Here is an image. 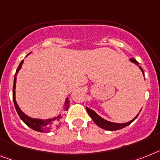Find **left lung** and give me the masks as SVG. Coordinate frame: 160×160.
<instances>
[{
    "label": "left lung",
    "instance_id": "left-lung-1",
    "mask_svg": "<svg viewBox=\"0 0 160 160\" xmlns=\"http://www.w3.org/2000/svg\"><path fill=\"white\" fill-rule=\"evenodd\" d=\"M130 61L134 63L135 64H137V65L140 68V69L142 70V73H143L144 75V71L143 69H142V67L139 65V63H138V62L134 59V58L130 59ZM86 109H87V111H88L90 117L92 118V120L94 121L95 123H96L97 126H99L100 128H101L105 129V130H108V131L119 130V129H122L123 128H125V127L128 126L129 124H131V123H132V122L133 121L137 118V116H138V114H139V113H138V114H137V115L136 116L135 118H133L132 120H131V121H129V122H125V123H116V122H109V121H107V120L104 119V118H102L101 117H100V116H99L98 114L94 111V110L89 109V108H88V107H86Z\"/></svg>",
    "mask_w": 160,
    "mask_h": 160
}]
</instances>
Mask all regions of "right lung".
<instances>
[{"label": "right lung", "instance_id": "1", "mask_svg": "<svg viewBox=\"0 0 160 160\" xmlns=\"http://www.w3.org/2000/svg\"><path fill=\"white\" fill-rule=\"evenodd\" d=\"M23 63V60L20 62V64L18 65V68L16 70V73L14 75V86H13V101H14V107L16 109L17 113H18L19 118L22 119L25 124L28 126L30 128L33 129V130L37 131V132H50L51 130L55 128H59L60 123H61V120L63 118V114H59L56 117L51 118H47V119H39V118H32L26 115L18 107V104L15 100V88H16V75L18 72L19 69L22 67V64ZM69 107V101L68 98L66 99L65 103L64 105V110L67 111Z\"/></svg>", "mask_w": 160, "mask_h": 160}]
</instances>
